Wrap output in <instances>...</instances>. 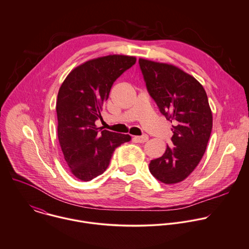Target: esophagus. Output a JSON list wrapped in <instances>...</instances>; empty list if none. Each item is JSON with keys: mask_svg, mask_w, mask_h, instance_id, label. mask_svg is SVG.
<instances>
[{"mask_svg": "<svg viewBox=\"0 0 249 249\" xmlns=\"http://www.w3.org/2000/svg\"><path fill=\"white\" fill-rule=\"evenodd\" d=\"M149 139L148 135H142V136H134L133 137V140L137 143H144V142H147Z\"/></svg>", "mask_w": 249, "mask_h": 249, "instance_id": "1", "label": "esophagus"}]
</instances>
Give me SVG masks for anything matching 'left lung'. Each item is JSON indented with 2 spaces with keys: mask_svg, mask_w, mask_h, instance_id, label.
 <instances>
[{
  "mask_svg": "<svg viewBox=\"0 0 249 249\" xmlns=\"http://www.w3.org/2000/svg\"><path fill=\"white\" fill-rule=\"evenodd\" d=\"M150 95L171 122L172 147L150 162L152 175L166 184L183 180L202 160L213 128V114L203 86L180 69L139 59Z\"/></svg>",
  "mask_w": 249,
  "mask_h": 249,
  "instance_id": "8db88e82",
  "label": "left lung"
}]
</instances>
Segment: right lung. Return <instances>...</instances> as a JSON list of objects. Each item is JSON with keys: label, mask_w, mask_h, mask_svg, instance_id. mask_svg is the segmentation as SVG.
<instances>
[{"label": "right lung", "mask_w": 249, "mask_h": 249, "mask_svg": "<svg viewBox=\"0 0 249 249\" xmlns=\"http://www.w3.org/2000/svg\"><path fill=\"white\" fill-rule=\"evenodd\" d=\"M136 63V58L109 55L89 60L72 70L62 84L56 103L58 138L71 172L84 181L101 175L116 148L130 141L96 127L100 111L114 82Z\"/></svg>", "instance_id": "add662e5"}]
</instances>
